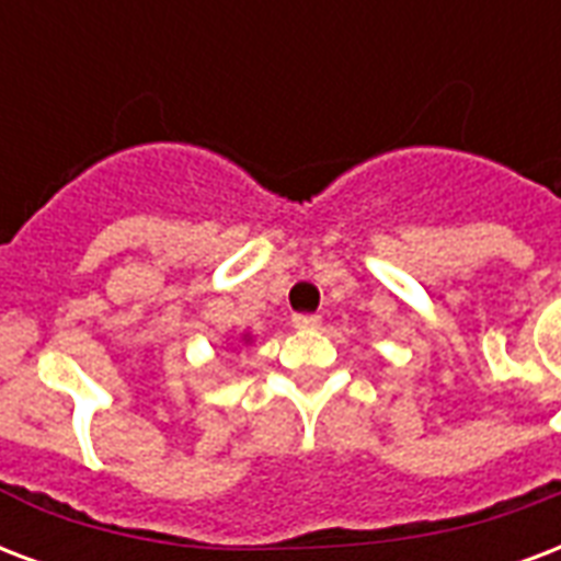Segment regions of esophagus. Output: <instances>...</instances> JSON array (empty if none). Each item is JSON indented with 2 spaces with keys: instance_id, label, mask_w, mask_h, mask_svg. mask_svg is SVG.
<instances>
[{
  "instance_id": "obj_1",
  "label": "esophagus",
  "mask_w": 561,
  "mask_h": 561,
  "mask_svg": "<svg viewBox=\"0 0 561 561\" xmlns=\"http://www.w3.org/2000/svg\"><path fill=\"white\" fill-rule=\"evenodd\" d=\"M297 329H318L320 327V314H294L290 320Z\"/></svg>"
}]
</instances>
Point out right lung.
Segmentation results:
<instances>
[{
    "label": "right lung",
    "mask_w": 561,
    "mask_h": 561,
    "mask_svg": "<svg viewBox=\"0 0 561 561\" xmlns=\"http://www.w3.org/2000/svg\"><path fill=\"white\" fill-rule=\"evenodd\" d=\"M250 341H252V335H250V332H247V335H243V344H250Z\"/></svg>",
    "instance_id": "add662e5"
}]
</instances>
